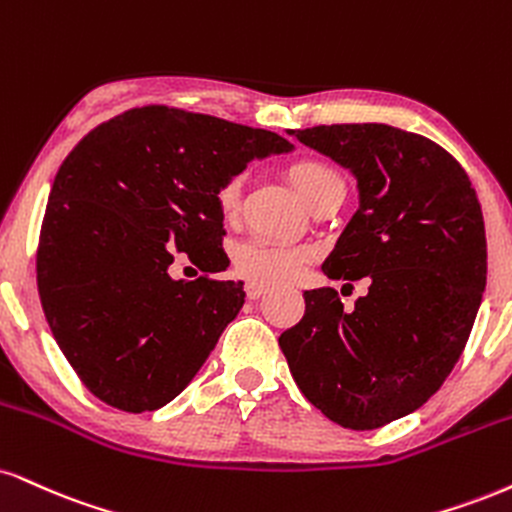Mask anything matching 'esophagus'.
<instances>
[{"instance_id":"obj_1","label":"esophagus","mask_w":512,"mask_h":512,"mask_svg":"<svg viewBox=\"0 0 512 512\" xmlns=\"http://www.w3.org/2000/svg\"><path fill=\"white\" fill-rule=\"evenodd\" d=\"M269 288L264 286V283H257V281H250L248 286H245V293H248V298L250 300H257V298H262L264 293H267Z\"/></svg>"}]
</instances>
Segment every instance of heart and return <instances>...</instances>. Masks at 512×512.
I'll use <instances>...</instances> for the list:
<instances>
[{"label": "heart", "mask_w": 512, "mask_h": 512, "mask_svg": "<svg viewBox=\"0 0 512 512\" xmlns=\"http://www.w3.org/2000/svg\"><path fill=\"white\" fill-rule=\"evenodd\" d=\"M288 178H291L293 188L298 190L300 197L310 207L334 188H343V178L338 176V171L331 169L329 164L319 162V159H298L288 169ZM238 190V181H229L219 190V207L226 217L236 212ZM307 262H310V250L307 248L269 243V240L260 238L238 245L236 252H233L236 272L248 281L267 283V286H281V283L295 281L305 272Z\"/></svg>", "instance_id": "b5f03b06"}]
</instances>
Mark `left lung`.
<instances>
[{"label": "left lung", "mask_w": 512, "mask_h": 512, "mask_svg": "<svg viewBox=\"0 0 512 512\" xmlns=\"http://www.w3.org/2000/svg\"><path fill=\"white\" fill-rule=\"evenodd\" d=\"M357 181V212L322 264L369 279L355 310L305 291L279 346L303 396L346 429H377L427 403L463 353L486 288L484 217L443 147L386 123L291 131Z\"/></svg>", "instance_id": "1"}]
</instances>
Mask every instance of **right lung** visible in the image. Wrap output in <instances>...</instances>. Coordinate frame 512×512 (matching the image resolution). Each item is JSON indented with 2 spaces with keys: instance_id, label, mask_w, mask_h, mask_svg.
I'll return each instance as SVG.
<instances>
[{
  "instance_id": "right-lung-1",
  "label": "right lung",
  "mask_w": 512,
  "mask_h": 512,
  "mask_svg": "<svg viewBox=\"0 0 512 512\" xmlns=\"http://www.w3.org/2000/svg\"><path fill=\"white\" fill-rule=\"evenodd\" d=\"M293 150L264 128L166 107L123 112L73 147L49 190L38 288L61 353L97 398L157 410L193 381L245 291L174 279L171 250L224 272L219 190L252 159Z\"/></svg>"
}]
</instances>
